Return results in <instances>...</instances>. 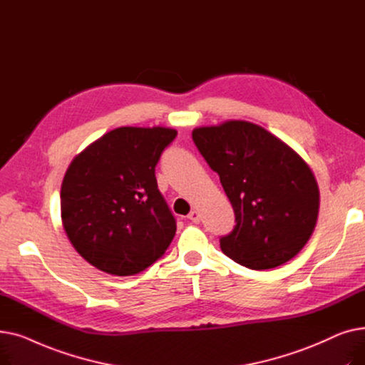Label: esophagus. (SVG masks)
I'll list each match as a JSON object with an SVG mask.
<instances>
[{
	"instance_id": "34e87169",
	"label": "esophagus",
	"mask_w": 365,
	"mask_h": 365,
	"mask_svg": "<svg viewBox=\"0 0 365 365\" xmlns=\"http://www.w3.org/2000/svg\"><path fill=\"white\" fill-rule=\"evenodd\" d=\"M187 219H189V220H192L194 223H198V222H200V219H201V215H200L198 210H192V212H190V213L187 215Z\"/></svg>"
}]
</instances>
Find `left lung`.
<instances>
[{
    "label": "left lung",
    "mask_w": 365,
    "mask_h": 365,
    "mask_svg": "<svg viewBox=\"0 0 365 365\" xmlns=\"http://www.w3.org/2000/svg\"><path fill=\"white\" fill-rule=\"evenodd\" d=\"M192 139L235 212L222 252L262 271L292 260L309 241L319 212L311 167L275 134L241 120L198 127Z\"/></svg>",
    "instance_id": "1"
}]
</instances>
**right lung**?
Instances as JSON below:
<instances>
[{
    "mask_svg": "<svg viewBox=\"0 0 365 365\" xmlns=\"http://www.w3.org/2000/svg\"><path fill=\"white\" fill-rule=\"evenodd\" d=\"M178 131L118 127L69 164L61 187L65 232L98 269L139 274L167 250L176 220L158 190L155 165Z\"/></svg>",
    "mask_w": 365,
    "mask_h": 365,
    "instance_id": "obj_1",
    "label": "right lung"
}]
</instances>
